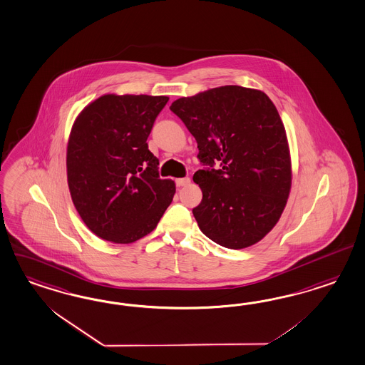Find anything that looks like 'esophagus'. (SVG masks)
<instances>
[{"label":"esophagus","instance_id":"34e87169","mask_svg":"<svg viewBox=\"0 0 365 365\" xmlns=\"http://www.w3.org/2000/svg\"><path fill=\"white\" fill-rule=\"evenodd\" d=\"M189 184H190V178H178L176 180V185L178 187H187Z\"/></svg>","mask_w":365,"mask_h":365}]
</instances>
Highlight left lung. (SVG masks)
Here are the masks:
<instances>
[{
	"mask_svg": "<svg viewBox=\"0 0 365 365\" xmlns=\"http://www.w3.org/2000/svg\"><path fill=\"white\" fill-rule=\"evenodd\" d=\"M196 138L202 192L193 216L221 247L242 250L264 239L282 217L292 187L287 132L271 98L225 85L170 105ZM217 165L215 170L212 167Z\"/></svg>",
	"mask_w": 365,
	"mask_h": 365,
	"instance_id": "left-lung-1",
	"label": "left lung"
}]
</instances>
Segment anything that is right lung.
Here are the masks:
<instances>
[{"mask_svg":"<svg viewBox=\"0 0 365 365\" xmlns=\"http://www.w3.org/2000/svg\"><path fill=\"white\" fill-rule=\"evenodd\" d=\"M167 96L104 94L74 120L66 175L74 207L100 239L130 244L155 230L176 193L148 135Z\"/></svg>","mask_w":365,"mask_h":365,"instance_id":"right-lung-1","label":"right lung"}]
</instances>
